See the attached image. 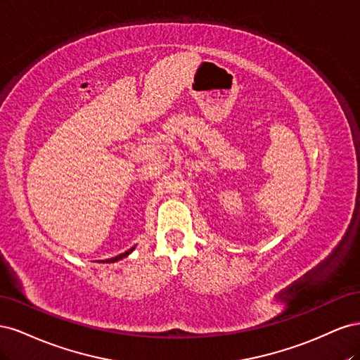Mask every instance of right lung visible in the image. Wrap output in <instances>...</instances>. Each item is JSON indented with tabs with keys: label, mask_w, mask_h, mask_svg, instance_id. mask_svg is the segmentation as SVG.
<instances>
[{
	"label": "right lung",
	"mask_w": 360,
	"mask_h": 360,
	"mask_svg": "<svg viewBox=\"0 0 360 360\" xmlns=\"http://www.w3.org/2000/svg\"><path fill=\"white\" fill-rule=\"evenodd\" d=\"M135 249V246L134 248H130L129 250H126V252H123V254H120V255H117V257H114V258H110V259H105L103 263H115V261H118V259H122V258H126L130 252H132V250Z\"/></svg>",
	"instance_id": "obj_1"
}]
</instances>
